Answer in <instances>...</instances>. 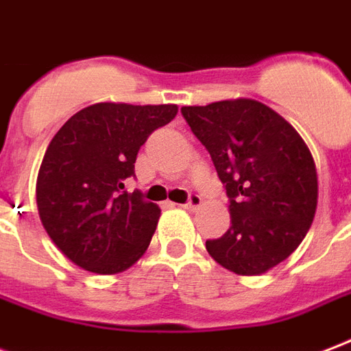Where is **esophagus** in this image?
I'll return each mask as SVG.
<instances>
[{
  "label": "esophagus",
  "instance_id": "34e87169",
  "mask_svg": "<svg viewBox=\"0 0 351 351\" xmlns=\"http://www.w3.org/2000/svg\"><path fill=\"white\" fill-rule=\"evenodd\" d=\"M200 204H202V199H200L199 195H191L186 204H182V208H186V210H197Z\"/></svg>",
  "mask_w": 351,
  "mask_h": 351
}]
</instances>
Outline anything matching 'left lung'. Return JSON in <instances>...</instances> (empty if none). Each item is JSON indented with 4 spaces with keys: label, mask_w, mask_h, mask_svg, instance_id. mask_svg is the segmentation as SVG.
<instances>
[{
    "label": "left lung",
    "mask_w": 351,
    "mask_h": 351,
    "mask_svg": "<svg viewBox=\"0 0 351 351\" xmlns=\"http://www.w3.org/2000/svg\"><path fill=\"white\" fill-rule=\"evenodd\" d=\"M230 199L228 232L206 250L239 276L263 274L298 248L317 211L309 147L291 123L254 99L182 106Z\"/></svg>",
    "instance_id": "left-lung-1"
}]
</instances>
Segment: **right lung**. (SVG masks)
Masks as SVG:
<instances>
[{"instance_id":"obj_1","label":"right lung","mask_w":351,"mask_h":351,"mask_svg":"<svg viewBox=\"0 0 351 351\" xmlns=\"http://www.w3.org/2000/svg\"><path fill=\"white\" fill-rule=\"evenodd\" d=\"M176 104L97 103L64 123L38 178L40 221L57 248L84 271L117 274L145 254L160 208L127 193L140 147L173 121Z\"/></svg>"}]
</instances>
